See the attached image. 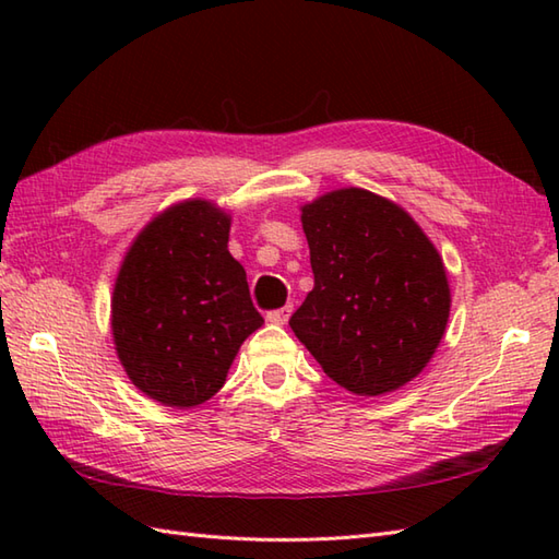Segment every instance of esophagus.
<instances>
[{
    "mask_svg": "<svg viewBox=\"0 0 559 559\" xmlns=\"http://www.w3.org/2000/svg\"><path fill=\"white\" fill-rule=\"evenodd\" d=\"M290 307H278V310H271V312H266V319L271 324H286L288 322V317H290Z\"/></svg>",
    "mask_w": 559,
    "mask_h": 559,
    "instance_id": "esophagus-1",
    "label": "esophagus"
}]
</instances>
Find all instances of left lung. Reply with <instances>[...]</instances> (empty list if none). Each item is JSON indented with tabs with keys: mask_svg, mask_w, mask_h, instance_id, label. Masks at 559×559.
<instances>
[{
	"mask_svg": "<svg viewBox=\"0 0 559 559\" xmlns=\"http://www.w3.org/2000/svg\"><path fill=\"white\" fill-rule=\"evenodd\" d=\"M314 288L290 317L322 370L358 396L411 382L449 319L442 257L401 206L338 189L302 206Z\"/></svg>",
	"mask_w": 559,
	"mask_h": 559,
	"instance_id": "left-lung-1",
	"label": "left lung"
}]
</instances>
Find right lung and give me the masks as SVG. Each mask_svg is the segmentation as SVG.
Instances as JSON below:
<instances>
[{"mask_svg": "<svg viewBox=\"0 0 559 559\" xmlns=\"http://www.w3.org/2000/svg\"><path fill=\"white\" fill-rule=\"evenodd\" d=\"M230 216L182 201L129 249L112 293V338L146 396L192 408L225 384L242 341L264 324L228 252Z\"/></svg>", "mask_w": 559, "mask_h": 559, "instance_id": "obj_1", "label": "right lung"}]
</instances>
